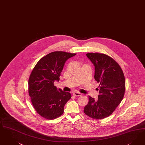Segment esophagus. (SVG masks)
Returning a JSON list of instances; mask_svg holds the SVG:
<instances>
[{
    "label": "esophagus",
    "instance_id": "34e87169",
    "mask_svg": "<svg viewBox=\"0 0 145 145\" xmlns=\"http://www.w3.org/2000/svg\"><path fill=\"white\" fill-rule=\"evenodd\" d=\"M73 95L74 97H79V96H81V94L79 92H74L73 93Z\"/></svg>",
    "mask_w": 145,
    "mask_h": 145
}]
</instances>
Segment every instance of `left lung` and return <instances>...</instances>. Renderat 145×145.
<instances>
[{
  "instance_id": "8db88e82",
  "label": "left lung",
  "mask_w": 145,
  "mask_h": 145,
  "mask_svg": "<svg viewBox=\"0 0 145 145\" xmlns=\"http://www.w3.org/2000/svg\"><path fill=\"white\" fill-rule=\"evenodd\" d=\"M86 56L94 66V79L100 83V89L98 99L89 96L84 112L94 119H104L112 114L123 98L125 76L119 65L110 57L98 53Z\"/></svg>"
}]
</instances>
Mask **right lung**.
<instances>
[{
	"instance_id": "right-lung-1",
	"label": "right lung",
	"mask_w": 145,
	"mask_h": 145,
	"mask_svg": "<svg viewBox=\"0 0 145 145\" xmlns=\"http://www.w3.org/2000/svg\"><path fill=\"white\" fill-rule=\"evenodd\" d=\"M75 55L62 51L51 52L40 59L32 70L29 93L35 110L42 117L52 120L63 114L65 105L71 98V94L58 89L54 82L59 81L66 60Z\"/></svg>"
}]
</instances>
